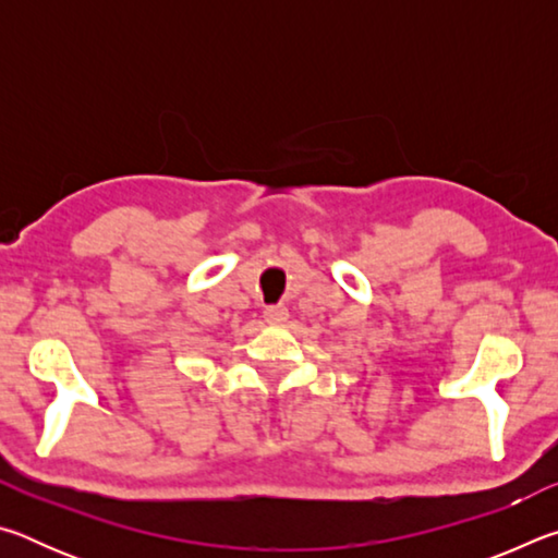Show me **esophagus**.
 Returning <instances> with one entry per match:
<instances>
[{
    "instance_id": "obj_1",
    "label": "esophagus",
    "mask_w": 558,
    "mask_h": 558,
    "mask_svg": "<svg viewBox=\"0 0 558 558\" xmlns=\"http://www.w3.org/2000/svg\"><path fill=\"white\" fill-rule=\"evenodd\" d=\"M263 317H266L268 325H282L288 319V310L282 305H272V307H266V313H263Z\"/></svg>"
}]
</instances>
